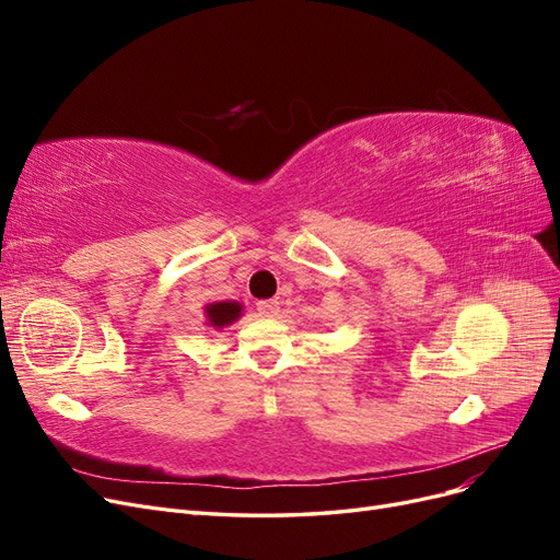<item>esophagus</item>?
<instances>
[{
	"label": "esophagus",
	"instance_id": "1",
	"mask_svg": "<svg viewBox=\"0 0 560 560\" xmlns=\"http://www.w3.org/2000/svg\"><path fill=\"white\" fill-rule=\"evenodd\" d=\"M257 311H259L261 315H266V317H273V315L280 313V303H278L276 299L259 301V303H257Z\"/></svg>",
	"mask_w": 560,
	"mask_h": 560
}]
</instances>
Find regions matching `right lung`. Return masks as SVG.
Returning a JSON list of instances; mask_svg holds the SVG:
<instances>
[{
  "label": "right lung",
  "mask_w": 560,
  "mask_h": 560,
  "mask_svg": "<svg viewBox=\"0 0 560 560\" xmlns=\"http://www.w3.org/2000/svg\"><path fill=\"white\" fill-rule=\"evenodd\" d=\"M241 313H243V306L238 301H214L206 306L208 325L217 327V329H224V327L233 325V322L241 317Z\"/></svg>",
  "instance_id": "right-lung-1"
}]
</instances>
